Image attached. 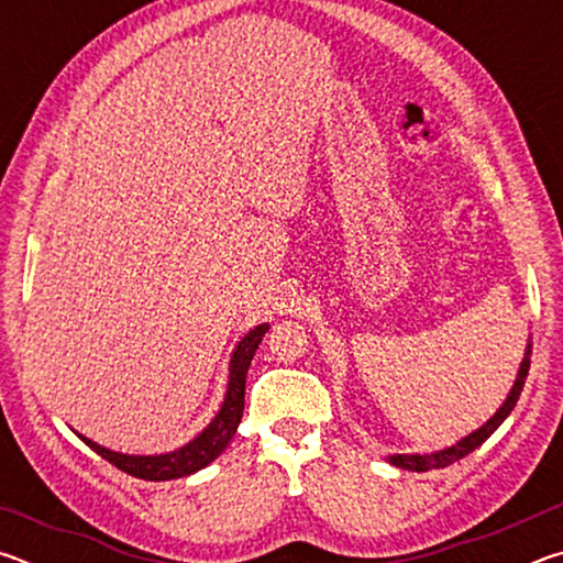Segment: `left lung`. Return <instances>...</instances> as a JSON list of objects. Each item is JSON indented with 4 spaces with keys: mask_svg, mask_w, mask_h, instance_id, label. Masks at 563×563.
I'll list each match as a JSON object with an SVG mask.
<instances>
[{
    "mask_svg": "<svg viewBox=\"0 0 563 563\" xmlns=\"http://www.w3.org/2000/svg\"><path fill=\"white\" fill-rule=\"evenodd\" d=\"M529 357H531V342L527 345V355H523V360H521L517 383H514L511 393L507 397V402H504L497 409V415H494L487 424H482L479 430L472 432L470 437H464L462 442L446 446V450H442V452H434V454H393V456H387V460L393 462L395 466H399V470L430 472V470H442V466H450L454 462H460L462 456L474 452L476 446H479L484 440H489V437L494 434V430H497V427L504 422V419L509 417L511 409L517 407V399H519L521 389H523V383H527V375H529V365H531Z\"/></svg>",
    "mask_w": 563,
    "mask_h": 563,
    "instance_id": "1",
    "label": "left lung"
}]
</instances>
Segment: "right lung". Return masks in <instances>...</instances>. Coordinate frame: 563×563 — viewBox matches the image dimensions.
I'll list each match as a JSON object with an SVG mask.
<instances>
[{
    "label": "right lung",
    "instance_id": "1",
    "mask_svg": "<svg viewBox=\"0 0 563 563\" xmlns=\"http://www.w3.org/2000/svg\"><path fill=\"white\" fill-rule=\"evenodd\" d=\"M271 330L268 322L253 328L247 335L238 342V347L231 357V379H228V393L223 399V407L218 409V415L206 430L190 440L186 446H180L176 452L168 454H156V456H131V454H119L111 450H103L97 442L87 440L93 452L101 454L103 460L111 462L113 466H119L121 472H126L131 476H139V479L146 482H166V479H178V476H188L203 466L211 464L216 456H221V452L228 446V442L233 440V434L241 424L243 417V405H245V375L247 367H251V360L258 350L261 340L265 332Z\"/></svg>",
    "mask_w": 563,
    "mask_h": 563
}]
</instances>
